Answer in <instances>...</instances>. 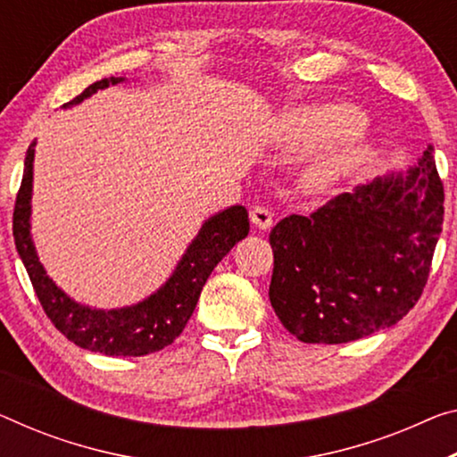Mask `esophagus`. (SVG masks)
<instances>
[{"label": "esophagus", "mask_w": 457, "mask_h": 457, "mask_svg": "<svg viewBox=\"0 0 457 457\" xmlns=\"http://www.w3.org/2000/svg\"><path fill=\"white\" fill-rule=\"evenodd\" d=\"M251 222L255 224L257 228H262V230H268V228H271V224H273V216H271V212L268 208H263V206H255L251 210Z\"/></svg>", "instance_id": "1"}]
</instances>
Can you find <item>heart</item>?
Here are the masks:
<instances>
[{
  "label": "heart",
  "mask_w": 457,
  "mask_h": 457,
  "mask_svg": "<svg viewBox=\"0 0 457 457\" xmlns=\"http://www.w3.org/2000/svg\"><path fill=\"white\" fill-rule=\"evenodd\" d=\"M363 124L366 118L351 106L304 108L284 118L278 143L287 151H306L337 137L306 165L302 175L308 189H327L353 171L363 159L366 146L357 138Z\"/></svg>",
  "instance_id": "heart-1"
}]
</instances>
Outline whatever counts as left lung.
Wrapping results in <instances>:
<instances>
[{"label":"left lung","instance_id":"1","mask_svg":"<svg viewBox=\"0 0 457 457\" xmlns=\"http://www.w3.org/2000/svg\"><path fill=\"white\" fill-rule=\"evenodd\" d=\"M431 151L406 173L376 178L271 228L270 302L296 339H361L417 304L444 224V184Z\"/></svg>","mask_w":457,"mask_h":457}]
</instances>
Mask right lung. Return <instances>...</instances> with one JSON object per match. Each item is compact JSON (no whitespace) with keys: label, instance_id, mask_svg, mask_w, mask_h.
I'll return each instance as SVG.
<instances>
[{"label":"right lung","instance_id":"obj_1","mask_svg":"<svg viewBox=\"0 0 457 457\" xmlns=\"http://www.w3.org/2000/svg\"><path fill=\"white\" fill-rule=\"evenodd\" d=\"M120 81H124V77H110V79L91 83L83 89V94L73 97L62 108L75 106L94 96L97 89H106ZM34 145L37 143L28 146L22 186L18 189L16 206H13V241H16V249L30 276L42 311L69 341L96 353L138 357L171 345L192 317L210 273L241 238L249 235L247 210L245 206H230L210 216L202 224L198 237L189 243L171 278L138 304L114 308V311L77 304L46 276L32 243L30 198Z\"/></svg>","mask_w":457,"mask_h":457}]
</instances>
